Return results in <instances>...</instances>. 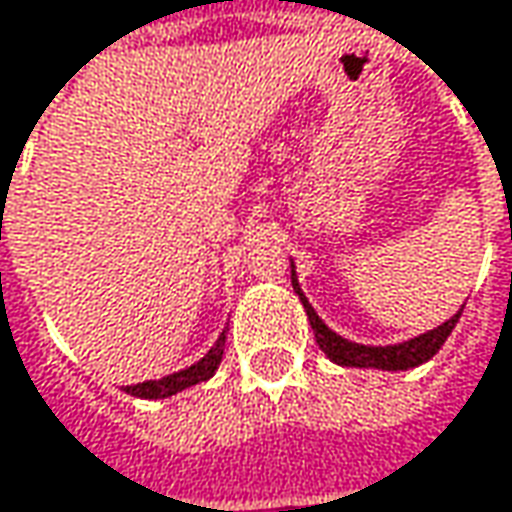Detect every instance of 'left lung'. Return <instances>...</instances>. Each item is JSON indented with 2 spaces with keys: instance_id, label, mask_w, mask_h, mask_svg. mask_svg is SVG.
Masks as SVG:
<instances>
[{
  "instance_id": "8db88e82",
  "label": "left lung",
  "mask_w": 512,
  "mask_h": 512,
  "mask_svg": "<svg viewBox=\"0 0 512 512\" xmlns=\"http://www.w3.org/2000/svg\"><path fill=\"white\" fill-rule=\"evenodd\" d=\"M291 285H294V291L300 294V303L306 306V314H309V323L311 329H314V338H317L320 349H323L335 364H344V367H376V370H408V367H420L428 358H434L437 349L446 344V338L452 335V329H455L457 320H460V311H463L460 309L455 317L446 320L443 326L425 332L420 338H411V341H405V344H393V347H364V344H352L347 338L335 335V332L317 317V311L309 306L306 294L300 291L297 274H294V271H291Z\"/></svg>"
}]
</instances>
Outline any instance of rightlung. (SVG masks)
<instances>
[{"label":"right lung","instance_id":"right-lung-1","mask_svg":"<svg viewBox=\"0 0 512 512\" xmlns=\"http://www.w3.org/2000/svg\"><path fill=\"white\" fill-rule=\"evenodd\" d=\"M224 338H227V335H221L218 344L209 349L198 364H192V367H186V370H180V373H171V376H165V379H157V382L130 384L128 393L130 396H139V399H165V396H174V393H180V390H186V387H192V384L206 382V379L218 370V364H221Z\"/></svg>","mask_w":512,"mask_h":512}]
</instances>
